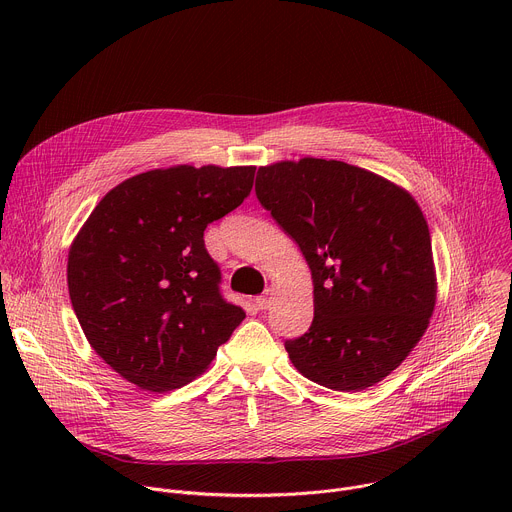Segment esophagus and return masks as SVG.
Listing matches in <instances>:
<instances>
[{
  "label": "esophagus",
  "instance_id": "34e87169",
  "mask_svg": "<svg viewBox=\"0 0 512 512\" xmlns=\"http://www.w3.org/2000/svg\"><path fill=\"white\" fill-rule=\"evenodd\" d=\"M271 300H273V291H267V294H263L255 300V308L257 310H267L271 306Z\"/></svg>",
  "mask_w": 512,
  "mask_h": 512
}]
</instances>
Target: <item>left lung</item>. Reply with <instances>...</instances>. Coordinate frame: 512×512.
I'll use <instances>...</instances> for the list:
<instances>
[{"label": "left lung", "instance_id": "8db88e82", "mask_svg": "<svg viewBox=\"0 0 512 512\" xmlns=\"http://www.w3.org/2000/svg\"><path fill=\"white\" fill-rule=\"evenodd\" d=\"M255 192L314 279L312 326L285 340L294 367L344 393L383 381L435 306L431 237L413 196L373 172L318 158L259 168Z\"/></svg>", "mask_w": 512, "mask_h": 512}]
</instances>
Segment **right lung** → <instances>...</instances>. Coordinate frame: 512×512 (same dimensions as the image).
I'll list each match as a JSON object with an SVG mask.
<instances>
[{
  "label": "right lung",
  "mask_w": 512,
  "mask_h": 512,
  "mask_svg": "<svg viewBox=\"0 0 512 512\" xmlns=\"http://www.w3.org/2000/svg\"><path fill=\"white\" fill-rule=\"evenodd\" d=\"M253 178L255 166L137 174L103 196L72 241V310L93 350L139 389L190 383L243 322L221 294L204 229L251 194Z\"/></svg>",
  "instance_id": "add662e5"
}]
</instances>
